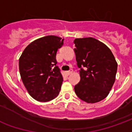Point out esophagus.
I'll return each mask as SVG.
<instances>
[{"label": "esophagus", "instance_id": "1", "mask_svg": "<svg viewBox=\"0 0 132 132\" xmlns=\"http://www.w3.org/2000/svg\"><path fill=\"white\" fill-rule=\"evenodd\" d=\"M72 72H73V71H72V70H71V71H66V76H69V75H70V74H71Z\"/></svg>", "mask_w": 132, "mask_h": 132}]
</instances>
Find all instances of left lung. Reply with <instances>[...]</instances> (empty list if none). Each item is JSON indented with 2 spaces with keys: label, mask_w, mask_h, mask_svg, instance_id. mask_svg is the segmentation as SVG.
Masks as SVG:
<instances>
[{
  "label": "left lung",
  "mask_w": 132,
  "mask_h": 132,
  "mask_svg": "<svg viewBox=\"0 0 132 132\" xmlns=\"http://www.w3.org/2000/svg\"><path fill=\"white\" fill-rule=\"evenodd\" d=\"M73 42L77 66L80 69V80L75 86V93L84 102H100L108 96L115 81V58L105 44L95 38H77Z\"/></svg>",
  "instance_id": "left-lung-1"
}]
</instances>
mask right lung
<instances>
[{"label":"right lung","instance_id":"obj_1","mask_svg":"<svg viewBox=\"0 0 132 132\" xmlns=\"http://www.w3.org/2000/svg\"><path fill=\"white\" fill-rule=\"evenodd\" d=\"M63 44V39L46 36L31 42L20 57L22 80L29 94L37 101L52 100L60 92L63 77L56 56Z\"/></svg>","mask_w":132,"mask_h":132}]
</instances>
